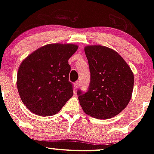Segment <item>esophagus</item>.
Instances as JSON below:
<instances>
[{
	"instance_id": "1",
	"label": "esophagus",
	"mask_w": 154,
	"mask_h": 154,
	"mask_svg": "<svg viewBox=\"0 0 154 154\" xmlns=\"http://www.w3.org/2000/svg\"><path fill=\"white\" fill-rule=\"evenodd\" d=\"M79 86V81H77V82H75V87L76 89H77V88H78Z\"/></svg>"
}]
</instances>
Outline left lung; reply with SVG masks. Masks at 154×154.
Instances as JSON below:
<instances>
[{
	"instance_id": "left-lung-1",
	"label": "left lung",
	"mask_w": 154,
	"mask_h": 154,
	"mask_svg": "<svg viewBox=\"0 0 154 154\" xmlns=\"http://www.w3.org/2000/svg\"><path fill=\"white\" fill-rule=\"evenodd\" d=\"M91 72L86 92L77 95L85 113L104 119L117 115L131 99L134 75L131 69L115 51L102 45L85 48Z\"/></svg>"
}]
</instances>
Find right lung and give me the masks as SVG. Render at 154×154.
Segmentation results:
<instances>
[{
	"label": "right lung",
	"instance_id": "1",
	"mask_svg": "<svg viewBox=\"0 0 154 154\" xmlns=\"http://www.w3.org/2000/svg\"><path fill=\"white\" fill-rule=\"evenodd\" d=\"M78 48L73 44H49L40 48L21 63L17 89L22 102L39 116L60 111L73 95L69 80L71 66L68 60Z\"/></svg>",
	"mask_w": 154,
	"mask_h": 154
}]
</instances>
